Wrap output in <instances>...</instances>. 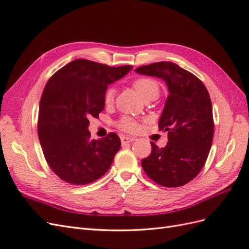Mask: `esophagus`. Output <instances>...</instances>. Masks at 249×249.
<instances>
[{
    "label": "esophagus",
    "mask_w": 249,
    "mask_h": 249,
    "mask_svg": "<svg viewBox=\"0 0 249 249\" xmlns=\"http://www.w3.org/2000/svg\"><path fill=\"white\" fill-rule=\"evenodd\" d=\"M120 140H122L123 144H126V143H130V142L135 141V140H136V138L131 137V136H122V137H120Z\"/></svg>",
    "instance_id": "34e87169"
}]
</instances>
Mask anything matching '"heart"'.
<instances>
[{
  "label": "heart",
  "mask_w": 249,
  "mask_h": 249,
  "mask_svg": "<svg viewBox=\"0 0 249 249\" xmlns=\"http://www.w3.org/2000/svg\"><path fill=\"white\" fill-rule=\"evenodd\" d=\"M134 88L136 89V91L140 94L142 99L152 95V94H159L160 87L158 82L154 79L150 78H140L134 82ZM115 90L113 88H109L106 93H105V102L106 104H111L114 99ZM117 125L120 129L126 131V132H134L137 129V124L134 119L130 117H123L117 123Z\"/></svg>",
  "instance_id": "heart-1"
}]
</instances>
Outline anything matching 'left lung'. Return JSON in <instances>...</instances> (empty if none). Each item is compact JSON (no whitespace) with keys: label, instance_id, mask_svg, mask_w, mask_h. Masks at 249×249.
Returning <instances> with one entry per match:
<instances>
[{"label":"left lung","instance_id":"left-lung-1","mask_svg":"<svg viewBox=\"0 0 249 249\" xmlns=\"http://www.w3.org/2000/svg\"><path fill=\"white\" fill-rule=\"evenodd\" d=\"M137 73L160 78L168 87V97L159 120L160 130L168 132V142L141 161L143 170L155 183L179 187L200 172L214 136L212 102L203 83L178 64L161 61L135 70Z\"/></svg>","mask_w":249,"mask_h":249}]
</instances>
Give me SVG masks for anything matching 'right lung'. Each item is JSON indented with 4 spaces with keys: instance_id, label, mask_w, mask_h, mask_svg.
Here are the masks:
<instances>
[{
    "instance_id": "add662e5",
    "label": "right lung",
    "mask_w": 249,
    "mask_h": 249,
    "mask_svg": "<svg viewBox=\"0 0 249 249\" xmlns=\"http://www.w3.org/2000/svg\"><path fill=\"white\" fill-rule=\"evenodd\" d=\"M132 69L77 59L47 83L39 103L38 137L49 166L64 182L87 185L110 168L120 139L115 133L90 139L89 118L104 110L108 85Z\"/></svg>"
}]
</instances>
